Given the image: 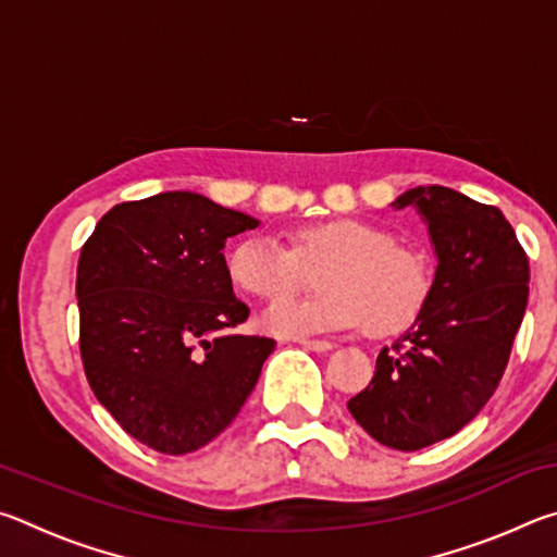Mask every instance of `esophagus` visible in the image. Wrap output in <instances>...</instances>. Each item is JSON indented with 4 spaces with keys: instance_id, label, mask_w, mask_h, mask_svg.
<instances>
[{
    "instance_id": "obj_1",
    "label": "esophagus",
    "mask_w": 557,
    "mask_h": 557,
    "mask_svg": "<svg viewBox=\"0 0 557 557\" xmlns=\"http://www.w3.org/2000/svg\"><path fill=\"white\" fill-rule=\"evenodd\" d=\"M299 346H305L309 351H317V354H329L334 348V344L322 342V338H299Z\"/></svg>"
}]
</instances>
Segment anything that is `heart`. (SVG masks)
<instances>
[{"instance_id":"b5f03b06","label":"heart","mask_w":557,"mask_h":557,"mask_svg":"<svg viewBox=\"0 0 557 557\" xmlns=\"http://www.w3.org/2000/svg\"><path fill=\"white\" fill-rule=\"evenodd\" d=\"M317 265L319 295L270 307L262 314L270 334L292 338L363 326L375 338L395 336L418 322L430 301L425 252L395 243L391 231L361 219L301 225L289 248L272 235H248L225 258L233 285L265 301L289 297L301 268Z\"/></svg>"}]
</instances>
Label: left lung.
<instances>
[{
	"label": "left lung",
	"mask_w": 557,
	"mask_h": 557,
	"mask_svg": "<svg viewBox=\"0 0 557 557\" xmlns=\"http://www.w3.org/2000/svg\"><path fill=\"white\" fill-rule=\"evenodd\" d=\"M428 223L437 268L425 312L375 361L348 412L381 445L414 451L447 440L492 398L528 305V256L496 206L447 186L393 201Z\"/></svg>",
	"instance_id": "8db88e82"
}]
</instances>
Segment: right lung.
<instances>
[{"label":"right lung","mask_w":557,"mask_h":557,"mask_svg":"<svg viewBox=\"0 0 557 557\" xmlns=\"http://www.w3.org/2000/svg\"><path fill=\"white\" fill-rule=\"evenodd\" d=\"M258 219L201 194L164 191L117 203L78 260L81 358L117 425L162 455H188L231 425L275 348L231 329L235 299L225 240Z\"/></svg>","instance_id":"add662e5"}]
</instances>
